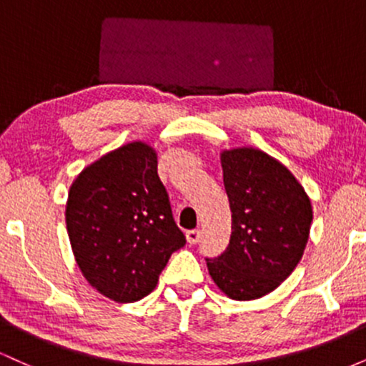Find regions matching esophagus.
<instances>
[{
  "mask_svg": "<svg viewBox=\"0 0 366 366\" xmlns=\"http://www.w3.org/2000/svg\"><path fill=\"white\" fill-rule=\"evenodd\" d=\"M186 239H187L189 244H197V242H199V239H201V230H197V229L187 230Z\"/></svg>",
  "mask_w": 366,
  "mask_h": 366,
  "instance_id": "34e87169",
  "label": "esophagus"
}]
</instances>
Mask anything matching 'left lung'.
Wrapping results in <instances>:
<instances>
[{
	"label": "left lung",
	"mask_w": 366,
	"mask_h": 366,
	"mask_svg": "<svg viewBox=\"0 0 366 366\" xmlns=\"http://www.w3.org/2000/svg\"><path fill=\"white\" fill-rule=\"evenodd\" d=\"M232 212L227 249L207 258L213 282L230 300H258L292 274L308 242L313 209L303 186L280 162L254 148L222 153Z\"/></svg>",
	"instance_id": "left-lung-1"
}]
</instances>
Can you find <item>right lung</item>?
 Wrapping results in <instances>:
<instances>
[{"instance_id": "add662e5", "label": "right lung", "mask_w": 366, "mask_h": 366, "mask_svg": "<svg viewBox=\"0 0 366 366\" xmlns=\"http://www.w3.org/2000/svg\"><path fill=\"white\" fill-rule=\"evenodd\" d=\"M65 220L82 275L117 303L148 296L172 253L186 244L158 177L157 153L141 141L110 151L79 174Z\"/></svg>"}]
</instances>
